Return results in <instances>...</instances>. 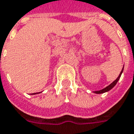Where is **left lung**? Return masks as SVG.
Segmentation results:
<instances>
[{
	"instance_id": "1",
	"label": "left lung",
	"mask_w": 134,
	"mask_h": 134,
	"mask_svg": "<svg viewBox=\"0 0 134 134\" xmlns=\"http://www.w3.org/2000/svg\"><path fill=\"white\" fill-rule=\"evenodd\" d=\"M123 69H122V71H121V72H120V74H119V76H118V77L115 79V80L112 83V84H110L109 86H108L107 87H105V88H104L103 90H99V91H95L94 92V93H96V94H101V93H104V92H108L109 90H110L112 88H113V87H115V85L117 84L118 81L120 79V76H121V74H122V72H123Z\"/></svg>"
}]
</instances>
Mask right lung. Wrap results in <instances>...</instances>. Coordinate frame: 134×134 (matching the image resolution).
Instances as JSON below:
<instances>
[{
    "label": "right lung",
    "instance_id": "obj_1",
    "mask_svg": "<svg viewBox=\"0 0 134 134\" xmlns=\"http://www.w3.org/2000/svg\"><path fill=\"white\" fill-rule=\"evenodd\" d=\"M40 93V92H39ZM35 94V93H33V94Z\"/></svg>",
    "mask_w": 134,
    "mask_h": 134
}]
</instances>
